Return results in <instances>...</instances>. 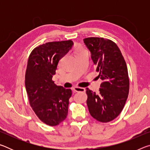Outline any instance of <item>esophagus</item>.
I'll return each mask as SVG.
<instances>
[{
	"label": "esophagus",
	"instance_id": "esophagus-1",
	"mask_svg": "<svg viewBox=\"0 0 150 150\" xmlns=\"http://www.w3.org/2000/svg\"><path fill=\"white\" fill-rule=\"evenodd\" d=\"M73 90L75 92H85V88L79 87H75L73 88Z\"/></svg>",
	"mask_w": 150,
	"mask_h": 150
}]
</instances>
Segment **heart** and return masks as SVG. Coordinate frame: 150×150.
I'll return each instance as SVG.
<instances>
[{"label": "heart", "instance_id": "1", "mask_svg": "<svg viewBox=\"0 0 150 150\" xmlns=\"http://www.w3.org/2000/svg\"><path fill=\"white\" fill-rule=\"evenodd\" d=\"M83 50H84V49H83V48H82V47H78V48H77V49L75 50V53H77L78 52H80V51Z\"/></svg>", "mask_w": 150, "mask_h": 150}]
</instances>
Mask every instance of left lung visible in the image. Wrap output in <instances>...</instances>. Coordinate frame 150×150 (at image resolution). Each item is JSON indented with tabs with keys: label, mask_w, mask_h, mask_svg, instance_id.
<instances>
[{
	"label": "left lung",
	"mask_w": 150,
	"mask_h": 150,
	"mask_svg": "<svg viewBox=\"0 0 150 150\" xmlns=\"http://www.w3.org/2000/svg\"><path fill=\"white\" fill-rule=\"evenodd\" d=\"M91 53L98 77L101 79L99 93L88 88L87 105L90 115L100 122L113 120L122 110L129 93L128 69L118 45L110 40L91 37L84 40Z\"/></svg>",
	"instance_id": "1"
}]
</instances>
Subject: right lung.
Wrapping results in <instances>:
<instances>
[{"label":"right lung","instance_id":"obj_1","mask_svg":"<svg viewBox=\"0 0 150 150\" xmlns=\"http://www.w3.org/2000/svg\"><path fill=\"white\" fill-rule=\"evenodd\" d=\"M71 40L50 42L32 51L25 74L30 106L40 120L55 126L67 118L71 90L57 86L52 80L59 61L71 49Z\"/></svg>","mask_w":150,"mask_h":150}]
</instances>
